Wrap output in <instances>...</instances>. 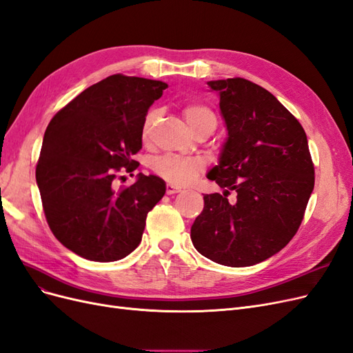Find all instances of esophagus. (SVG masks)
<instances>
[{
    "instance_id": "34e87169",
    "label": "esophagus",
    "mask_w": 353,
    "mask_h": 353,
    "mask_svg": "<svg viewBox=\"0 0 353 353\" xmlns=\"http://www.w3.org/2000/svg\"><path fill=\"white\" fill-rule=\"evenodd\" d=\"M176 192H181L179 187L171 184V182H169V184H166V194H168V196H171V194H176Z\"/></svg>"
}]
</instances>
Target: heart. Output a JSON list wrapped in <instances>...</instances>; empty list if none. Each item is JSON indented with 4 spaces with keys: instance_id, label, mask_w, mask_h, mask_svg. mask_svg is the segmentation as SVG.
<instances>
[{
    "instance_id": "1",
    "label": "heart",
    "mask_w": 353,
    "mask_h": 353,
    "mask_svg": "<svg viewBox=\"0 0 353 353\" xmlns=\"http://www.w3.org/2000/svg\"><path fill=\"white\" fill-rule=\"evenodd\" d=\"M182 114H184L188 124L192 130L205 124V123H216V117L209 106H205L200 102H187L182 108ZM157 112L150 111L144 118L143 128H141V137L145 140L149 137V132L152 125L156 121ZM204 163L200 157H179V156H163L156 159L152 165L153 171L162 176L163 179L169 181L174 185H187L196 178L203 169Z\"/></svg>"
}]
</instances>
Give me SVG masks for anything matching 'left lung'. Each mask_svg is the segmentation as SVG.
Returning <instances> with one entry per match:
<instances>
[{"label":"left lung","mask_w":353,"mask_h":353,"mask_svg":"<svg viewBox=\"0 0 353 353\" xmlns=\"http://www.w3.org/2000/svg\"><path fill=\"white\" fill-rule=\"evenodd\" d=\"M219 94L228 131L208 178L225 188L205 194L191 241L209 260L229 267L261 263L288 245L314 190L307 134L274 96L245 79L208 81ZM237 192L230 203L227 194Z\"/></svg>","instance_id":"8db88e82"}]
</instances>
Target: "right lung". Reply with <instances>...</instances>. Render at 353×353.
I'll use <instances>...</instances> for the list:
<instances>
[{
    "label": "right lung",
    "mask_w": 353,
    "mask_h": 353,
    "mask_svg": "<svg viewBox=\"0 0 353 353\" xmlns=\"http://www.w3.org/2000/svg\"><path fill=\"white\" fill-rule=\"evenodd\" d=\"M168 84L109 76L83 90L46 127L36 184L55 238L80 257L109 263L127 257L143 236L148 213L166 191L156 175L115 188L117 172L141 149L149 108ZM123 178V176H121Z\"/></svg>",
    "instance_id": "1"
}]
</instances>
